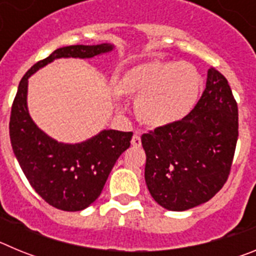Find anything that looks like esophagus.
I'll list each match as a JSON object with an SVG mask.
<instances>
[{
	"label": "esophagus",
	"instance_id": "obj_1",
	"mask_svg": "<svg viewBox=\"0 0 256 256\" xmlns=\"http://www.w3.org/2000/svg\"><path fill=\"white\" fill-rule=\"evenodd\" d=\"M132 146H134V148H140V146H141V136H140L138 133H134V134H133Z\"/></svg>",
	"mask_w": 256,
	"mask_h": 256
}]
</instances>
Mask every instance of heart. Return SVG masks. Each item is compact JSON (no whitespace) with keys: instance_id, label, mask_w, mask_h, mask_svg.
<instances>
[{"instance_id":"heart-1","label":"heart","mask_w":256,"mask_h":256,"mask_svg":"<svg viewBox=\"0 0 256 256\" xmlns=\"http://www.w3.org/2000/svg\"><path fill=\"white\" fill-rule=\"evenodd\" d=\"M202 86L198 70L184 61H151L126 72L118 84L123 94L138 97L137 112L151 126L186 116Z\"/></svg>"}]
</instances>
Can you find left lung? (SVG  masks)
<instances>
[{"mask_svg":"<svg viewBox=\"0 0 256 256\" xmlns=\"http://www.w3.org/2000/svg\"><path fill=\"white\" fill-rule=\"evenodd\" d=\"M237 137V102L226 76L210 68L188 115L142 134L144 180L154 200L173 212L209 201L227 182Z\"/></svg>","mask_w":256,"mask_h":256,"instance_id":"1","label":"left lung"}]
</instances>
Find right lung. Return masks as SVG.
<instances>
[{
  "label": "right lung",
  "mask_w": 256,
  "mask_h": 256,
  "mask_svg": "<svg viewBox=\"0 0 256 256\" xmlns=\"http://www.w3.org/2000/svg\"><path fill=\"white\" fill-rule=\"evenodd\" d=\"M112 48L108 44L61 47L33 65L18 87L10 116L11 146L30 186L56 209L79 212L90 206L100 196L118 158L130 146L133 133L108 130L80 144L55 141L29 115L28 78L55 58H90Z\"/></svg>",
  "instance_id": "right-lung-1"
}]
</instances>
